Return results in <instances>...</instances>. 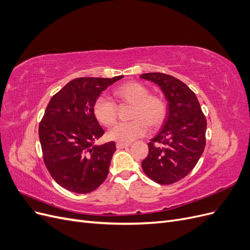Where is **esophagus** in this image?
Segmentation results:
<instances>
[{"label": "esophagus", "instance_id": "1", "mask_svg": "<svg viewBox=\"0 0 250 250\" xmlns=\"http://www.w3.org/2000/svg\"><path fill=\"white\" fill-rule=\"evenodd\" d=\"M116 146H117L118 149H122V148H126L128 146H130V143H121V142H119V143H117Z\"/></svg>", "mask_w": 250, "mask_h": 250}]
</instances>
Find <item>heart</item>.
Instances as JSON below:
<instances>
[{"label":"heart","mask_w":250,"mask_h":250,"mask_svg":"<svg viewBox=\"0 0 250 250\" xmlns=\"http://www.w3.org/2000/svg\"><path fill=\"white\" fill-rule=\"evenodd\" d=\"M115 96L120 101L132 104L129 122L118 123L110 128L108 139L121 143H130L145 135L149 124L156 127L164 121L167 106L161 97L150 95L149 89L139 82H127L115 89ZM95 117L105 126L117 121L118 106L111 98L100 95L94 104Z\"/></svg>","instance_id":"b5f03b06"}]
</instances>
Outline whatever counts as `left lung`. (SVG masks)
<instances>
[{
	"label": "left lung",
	"mask_w": 250,
	"mask_h": 250,
	"mask_svg": "<svg viewBox=\"0 0 250 250\" xmlns=\"http://www.w3.org/2000/svg\"><path fill=\"white\" fill-rule=\"evenodd\" d=\"M142 79L154 82L168 101L162 129L148 144L142 162L146 175L160 185L186 177L198 163L206 147L207 119L197 97L179 79L163 73H146Z\"/></svg>",
	"instance_id": "obj_1"
}]
</instances>
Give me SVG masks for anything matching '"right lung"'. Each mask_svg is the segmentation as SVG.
<instances>
[{"label":"right lung","mask_w":250,"mask_h":250,"mask_svg":"<svg viewBox=\"0 0 250 250\" xmlns=\"http://www.w3.org/2000/svg\"><path fill=\"white\" fill-rule=\"evenodd\" d=\"M122 78H76L51 98L39 134L44 165L63 188L86 194L106 179L116 144L95 145L104 130L94 104L104 89Z\"/></svg>","instance_id":"obj_1"}]
</instances>
